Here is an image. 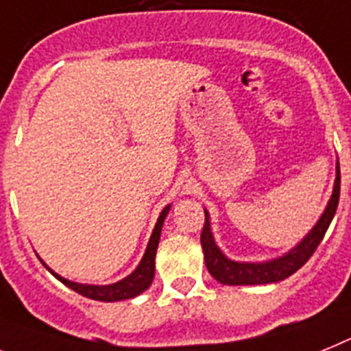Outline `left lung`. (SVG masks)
Instances as JSON below:
<instances>
[{"label":"left lung","instance_id":"8db88e82","mask_svg":"<svg viewBox=\"0 0 351 351\" xmlns=\"http://www.w3.org/2000/svg\"><path fill=\"white\" fill-rule=\"evenodd\" d=\"M339 191H341V173H339V162H337V176H335L334 191H332V198L326 205L325 212L321 214L319 221L312 226L302 239V243L296 244L293 250L285 253L284 257L273 258L267 262H235L223 255L217 244L214 243L210 232V219H208V212L205 210V225L202 230V248L205 255V266L217 282L225 285H261V284H273V282H280L287 276L300 269V267L312 257V253L316 252L319 243L325 237L328 226L337 210V203H339Z\"/></svg>","mask_w":351,"mask_h":351}]
</instances>
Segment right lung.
<instances>
[{
    "mask_svg": "<svg viewBox=\"0 0 351 351\" xmlns=\"http://www.w3.org/2000/svg\"><path fill=\"white\" fill-rule=\"evenodd\" d=\"M171 205L164 207V210L160 212V216L157 219V225L153 228V234L149 237L148 248L144 252L143 261L139 262V266L137 269L128 275L123 280L116 282V284L110 285H87V284H76V282H71L67 278H62L60 275H57L55 271L49 269L46 264L43 262L46 269L51 273L55 278L62 282L64 285H67L69 289L76 291L78 294L85 296V298L90 300H98V302H119V300H128V298H135V296H139L141 293L148 289L149 285L153 282V276H155V255H157V248H158V241H160V232H162V225H164V219H166L167 212H169Z\"/></svg>",
    "mask_w": 351,
    "mask_h": 351,
    "instance_id": "1",
    "label": "right lung"
}]
</instances>
